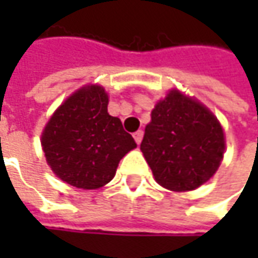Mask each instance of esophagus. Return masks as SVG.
I'll use <instances>...</instances> for the list:
<instances>
[{"label": "esophagus", "mask_w": 258, "mask_h": 258, "mask_svg": "<svg viewBox=\"0 0 258 258\" xmlns=\"http://www.w3.org/2000/svg\"><path fill=\"white\" fill-rule=\"evenodd\" d=\"M134 138H135V141H136V144L139 145L141 142H142V138H144V132H142V131H138V132H135Z\"/></svg>", "instance_id": "1"}]
</instances>
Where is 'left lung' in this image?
<instances>
[{
	"label": "left lung",
	"instance_id": "left-lung-1",
	"mask_svg": "<svg viewBox=\"0 0 258 258\" xmlns=\"http://www.w3.org/2000/svg\"><path fill=\"white\" fill-rule=\"evenodd\" d=\"M141 151L155 179L172 191L205 183L221 164L224 132L207 107L178 90L155 106Z\"/></svg>",
	"mask_w": 258,
	"mask_h": 258
}]
</instances>
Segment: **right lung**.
<instances>
[{
	"instance_id": "1",
	"label": "right lung",
	"mask_w": 258,
	"mask_h": 258,
	"mask_svg": "<svg viewBox=\"0 0 258 258\" xmlns=\"http://www.w3.org/2000/svg\"><path fill=\"white\" fill-rule=\"evenodd\" d=\"M107 94L100 86L77 90L45 126L41 145L53 172L83 189L103 186L120 159L136 148L119 117L107 113Z\"/></svg>"
}]
</instances>
